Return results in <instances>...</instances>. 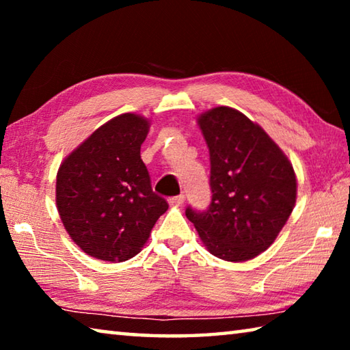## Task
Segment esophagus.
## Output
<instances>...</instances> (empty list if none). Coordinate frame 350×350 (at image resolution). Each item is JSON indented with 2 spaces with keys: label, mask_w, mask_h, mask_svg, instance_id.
<instances>
[{
  "label": "esophagus",
  "mask_w": 350,
  "mask_h": 350,
  "mask_svg": "<svg viewBox=\"0 0 350 350\" xmlns=\"http://www.w3.org/2000/svg\"><path fill=\"white\" fill-rule=\"evenodd\" d=\"M168 202H170L171 206H182V204L185 202V196H183V194H179V196L171 198Z\"/></svg>",
  "instance_id": "34e87169"
}]
</instances>
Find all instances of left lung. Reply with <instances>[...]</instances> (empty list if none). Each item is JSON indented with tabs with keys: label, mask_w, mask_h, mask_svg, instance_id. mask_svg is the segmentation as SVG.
<instances>
[{
	"label": "left lung",
	"mask_w": 350,
	"mask_h": 350,
	"mask_svg": "<svg viewBox=\"0 0 350 350\" xmlns=\"http://www.w3.org/2000/svg\"><path fill=\"white\" fill-rule=\"evenodd\" d=\"M210 151L211 204L185 215L211 254L242 262L267 250L296 202L292 163L258 123L217 106L198 117Z\"/></svg>",
	"instance_id": "8db88e82"
}]
</instances>
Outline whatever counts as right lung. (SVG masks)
Instances as JSON below:
<instances>
[{
  "mask_svg": "<svg viewBox=\"0 0 350 350\" xmlns=\"http://www.w3.org/2000/svg\"><path fill=\"white\" fill-rule=\"evenodd\" d=\"M150 120L117 116L97 128L62 162L55 202L77 245L108 262L134 258L168 204L151 188L140 146Z\"/></svg>",
  "mask_w": 350,
  "mask_h": 350,
  "instance_id": "right-lung-1",
  "label": "right lung"
}]
</instances>
